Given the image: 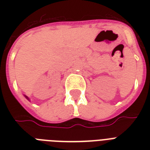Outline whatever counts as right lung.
<instances>
[{
  "instance_id": "right-lung-1",
  "label": "right lung",
  "mask_w": 150,
  "mask_h": 150,
  "mask_svg": "<svg viewBox=\"0 0 150 150\" xmlns=\"http://www.w3.org/2000/svg\"><path fill=\"white\" fill-rule=\"evenodd\" d=\"M25 97H26V98H27V99H29V98H28V97H27V96H25Z\"/></svg>"
}]
</instances>
